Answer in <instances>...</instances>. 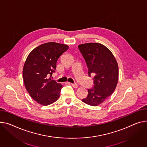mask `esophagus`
I'll list each match as a JSON object with an SVG mask.
<instances>
[{"mask_svg": "<svg viewBox=\"0 0 147 147\" xmlns=\"http://www.w3.org/2000/svg\"><path fill=\"white\" fill-rule=\"evenodd\" d=\"M71 86L74 87V88H75V89H77V88L78 87V85L77 84H71Z\"/></svg>", "mask_w": 147, "mask_h": 147, "instance_id": "34e87169", "label": "esophagus"}]
</instances>
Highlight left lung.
I'll return each instance as SVG.
<instances>
[{
	"mask_svg": "<svg viewBox=\"0 0 147 147\" xmlns=\"http://www.w3.org/2000/svg\"><path fill=\"white\" fill-rule=\"evenodd\" d=\"M78 47L85 60L89 76L94 75L93 89L87 90V96L82 102L97 106L108 98L116 89L119 77L118 63L112 53L102 44L86 43Z\"/></svg>",
	"mask_w": 147,
	"mask_h": 147,
	"instance_id": "left-lung-1",
	"label": "left lung"
}]
</instances>
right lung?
<instances>
[{
  "label": "right lung",
  "instance_id": "add662e5",
  "mask_svg": "<svg viewBox=\"0 0 147 147\" xmlns=\"http://www.w3.org/2000/svg\"><path fill=\"white\" fill-rule=\"evenodd\" d=\"M68 46L54 42L38 46L29 54L23 68L26 90L39 104L47 106L57 101L63 86L52 79L56 64Z\"/></svg>",
  "mask_w": 147,
  "mask_h": 147
}]
</instances>
